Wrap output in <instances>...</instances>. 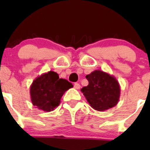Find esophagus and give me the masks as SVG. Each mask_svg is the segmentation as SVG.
Wrapping results in <instances>:
<instances>
[{"label": "esophagus", "mask_w": 150, "mask_h": 150, "mask_svg": "<svg viewBox=\"0 0 150 150\" xmlns=\"http://www.w3.org/2000/svg\"><path fill=\"white\" fill-rule=\"evenodd\" d=\"M74 88H75V89H80L81 88V85L78 83H75L74 84Z\"/></svg>", "instance_id": "34e87169"}]
</instances>
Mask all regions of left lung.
I'll list each match as a JSON object with an SVG mask.
<instances>
[{"label": "left lung", "mask_w": 150, "mask_h": 150, "mask_svg": "<svg viewBox=\"0 0 150 150\" xmlns=\"http://www.w3.org/2000/svg\"><path fill=\"white\" fill-rule=\"evenodd\" d=\"M88 85L81 91L91 107L97 111H105L118 103L120 87L113 75L102 70H94L86 76Z\"/></svg>", "instance_id": "obj_1"}]
</instances>
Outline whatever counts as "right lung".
<instances>
[{
    "mask_svg": "<svg viewBox=\"0 0 150 150\" xmlns=\"http://www.w3.org/2000/svg\"><path fill=\"white\" fill-rule=\"evenodd\" d=\"M72 86L67 80L59 78L57 72L49 71L33 81L30 90L31 102L40 110L53 111L59 105L64 92Z\"/></svg>",
    "mask_w": 150,
    "mask_h": 150,
    "instance_id": "right-lung-1",
    "label": "right lung"
}]
</instances>
